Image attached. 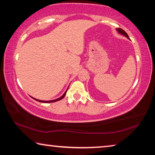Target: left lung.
<instances>
[{
    "label": "left lung",
    "mask_w": 155,
    "mask_h": 155,
    "mask_svg": "<svg viewBox=\"0 0 155 155\" xmlns=\"http://www.w3.org/2000/svg\"><path fill=\"white\" fill-rule=\"evenodd\" d=\"M117 31H118V32H119L120 33H121L122 35L126 36V37H127V38H128V35H127V33H126L124 30L122 29V28H117Z\"/></svg>",
    "instance_id": "8db88e82"
}]
</instances>
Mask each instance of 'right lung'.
Returning a JSON list of instances; mask_svg holds the SVG:
<instances>
[{"mask_svg":"<svg viewBox=\"0 0 155 155\" xmlns=\"http://www.w3.org/2000/svg\"><path fill=\"white\" fill-rule=\"evenodd\" d=\"M66 92H67V90H66V91H65V92L64 93V95H63L62 96H61L60 97V98H57V99H55V100H53V101H40V100H37V99H35V98H33L34 100H35V101H39V102H41V103H54V102H56V101H60V100H61V99H63L64 98V96H65V94H66Z\"/></svg>","mask_w":155,"mask_h":155,"instance_id":"right-lung-1","label":"right lung"}]
</instances>
